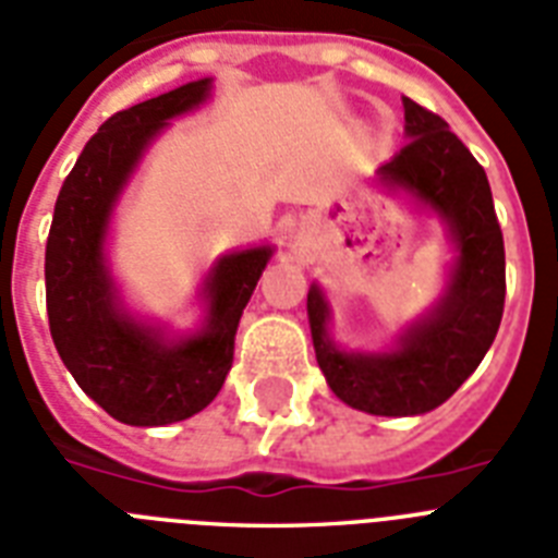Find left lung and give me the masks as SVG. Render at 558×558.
Listing matches in <instances>:
<instances>
[{
  "mask_svg": "<svg viewBox=\"0 0 558 558\" xmlns=\"http://www.w3.org/2000/svg\"><path fill=\"white\" fill-rule=\"evenodd\" d=\"M402 110L409 144L372 181L446 227L453 257L442 294L380 351L337 345L326 292L312 283L306 298L323 377L345 405L374 416H416L442 405L476 372L505 306V243L488 175L439 116L411 98H402Z\"/></svg>",
  "mask_w": 558,
  "mask_h": 558,
  "instance_id": "obj_1",
  "label": "left lung"
}]
</instances>
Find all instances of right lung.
<instances>
[{
    "label": "right lung",
    "mask_w": 558,
    "mask_h": 558,
    "mask_svg": "<svg viewBox=\"0 0 558 558\" xmlns=\"http://www.w3.org/2000/svg\"><path fill=\"white\" fill-rule=\"evenodd\" d=\"M209 96L207 76L116 112L84 144L56 198L45 250L50 335L84 395L124 425L181 423L218 397L243 308L275 255L271 243H257L215 257L195 292L201 320L190 331L133 312L112 278L107 241L130 178L170 121Z\"/></svg>",
    "instance_id": "1"
}]
</instances>
